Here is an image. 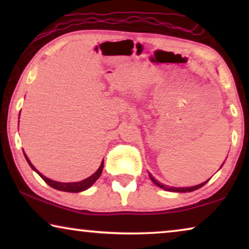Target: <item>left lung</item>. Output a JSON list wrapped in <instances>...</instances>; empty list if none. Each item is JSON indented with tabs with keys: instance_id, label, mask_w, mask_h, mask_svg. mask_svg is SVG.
Segmentation results:
<instances>
[{
	"instance_id": "left-lung-1",
	"label": "left lung",
	"mask_w": 249,
	"mask_h": 249,
	"mask_svg": "<svg viewBox=\"0 0 249 249\" xmlns=\"http://www.w3.org/2000/svg\"><path fill=\"white\" fill-rule=\"evenodd\" d=\"M222 165H223V164H222ZM222 165H221V166H222ZM220 169H221V168H220ZM148 176H149V179H151L152 181L154 182L156 186L160 187V188H162V189H164V190H168V192H173V193H187V192L190 193V192H194V190L199 189L200 187H203L204 185H205L206 182H209V180L211 179V178H210L209 180H206V181L199 183V185H197V186H193V187H170V186L163 185V183L158 181V180H156V179L154 178V177H153L149 172H148Z\"/></svg>"
}]
</instances>
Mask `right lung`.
Returning a JSON list of instances; mask_svg holds the SVG:
<instances>
[{
  "label": "right lung",
  "mask_w": 249,
  "mask_h": 249,
  "mask_svg": "<svg viewBox=\"0 0 249 249\" xmlns=\"http://www.w3.org/2000/svg\"><path fill=\"white\" fill-rule=\"evenodd\" d=\"M20 115V114H19ZM23 154H25V158L27 160V162H28V164L30 165V168H32L34 171L36 173H38V176L42 178L44 181H45L47 185L52 187L54 189H57V190H61V192H68V193H80V192H84V190H86L91 187L95 183V181L100 178L102 171H103V166H104V161H102L100 168L97 169V171L94 173V175H91L90 177H88V178L81 180V181H78V182H60V181H54V180L47 178V177L43 176L42 173H40L38 170H37L35 166L33 165V163L29 161L28 156L26 155V153L23 152Z\"/></svg>",
  "instance_id": "right-lung-1"
}]
</instances>
